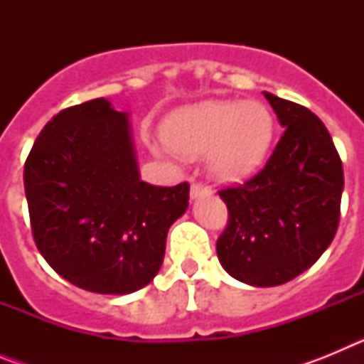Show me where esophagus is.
<instances>
[{
    "mask_svg": "<svg viewBox=\"0 0 364 364\" xmlns=\"http://www.w3.org/2000/svg\"><path fill=\"white\" fill-rule=\"evenodd\" d=\"M211 188L204 182H193L191 184V198L202 197V195H210Z\"/></svg>",
    "mask_w": 364,
    "mask_h": 364,
    "instance_id": "34e87169",
    "label": "esophagus"
}]
</instances>
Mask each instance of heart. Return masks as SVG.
<instances>
[{"mask_svg": "<svg viewBox=\"0 0 364 364\" xmlns=\"http://www.w3.org/2000/svg\"><path fill=\"white\" fill-rule=\"evenodd\" d=\"M275 134L272 109L262 102L211 100L178 109L164 124V140L182 156L208 153L220 182H239L262 166Z\"/></svg>", "mask_w": 364, "mask_h": 364, "instance_id": "1", "label": "heart"}]
</instances>
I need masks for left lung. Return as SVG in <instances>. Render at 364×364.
Instances as JSON below:
<instances>
[{
  "label": "left lung",
  "instance_id": "1",
  "mask_svg": "<svg viewBox=\"0 0 364 364\" xmlns=\"http://www.w3.org/2000/svg\"><path fill=\"white\" fill-rule=\"evenodd\" d=\"M264 96L284 133L255 176L218 191L228 226L217 255L237 281L279 286L306 272L332 244L345 176L323 122L290 100Z\"/></svg>",
  "mask_w": 364,
  "mask_h": 364
}]
</instances>
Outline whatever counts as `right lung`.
<instances>
[{"label":"right lung","mask_w":364,"mask_h":364,"mask_svg":"<svg viewBox=\"0 0 364 364\" xmlns=\"http://www.w3.org/2000/svg\"><path fill=\"white\" fill-rule=\"evenodd\" d=\"M32 237L50 268L95 294L125 295L153 281L189 184L140 180L127 112L105 98L60 111L25 162Z\"/></svg>","instance_id":"1"}]
</instances>
